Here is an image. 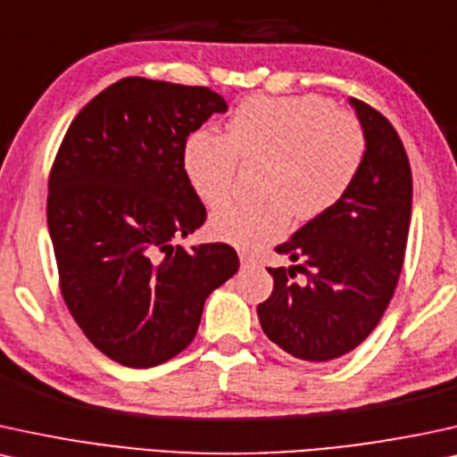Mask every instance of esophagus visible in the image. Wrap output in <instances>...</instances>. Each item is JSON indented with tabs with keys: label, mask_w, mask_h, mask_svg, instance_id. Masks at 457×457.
Returning <instances> with one entry per match:
<instances>
[{
	"label": "esophagus",
	"mask_w": 457,
	"mask_h": 457,
	"mask_svg": "<svg viewBox=\"0 0 457 457\" xmlns=\"http://www.w3.org/2000/svg\"><path fill=\"white\" fill-rule=\"evenodd\" d=\"M240 262H242V265H255L257 259H255V255H251V253L240 251Z\"/></svg>",
	"instance_id": "esophagus-1"
}]
</instances>
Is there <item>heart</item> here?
Segmentation results:
<instances>
[{
	"instance_id": "b5f03b06",
	"label": "heart",
	"mask_w": 457,
	"mask_h": 457,
	"mask_svg": "<svg viewBox=\"0 0 457 457\" xmlns=\"http://www.w3.org/2000/svg\"><path fill=\"white\" fill-rule=\"evenodd\" d=\"M367 158L356 115L316 95L251 96L234 109L225 135L195 130L181 149L189 187L206 206L232 192L238 160L263 164V202H228L211 215L215 238L257 248L287 234L291 219L310 221L345 198Z\"/></svg>"
}]
</instances>
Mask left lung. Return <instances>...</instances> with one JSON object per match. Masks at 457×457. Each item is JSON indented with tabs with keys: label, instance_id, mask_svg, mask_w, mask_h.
Segmentation results:
<instances>
[{
	"label": "left lung",
	"instance_id": "left-lung-1",
	"mask_svg": "<svg viewBox=\"0 0 457 457\" xmlns=\"http://www.w3.org/2000/svg\"><path fill=\"white\" fill-rule=\"evenodd\" d=\"M367 158L345 198L297 229L276 253L297 265L268 268L274 291L257 305L263 333L302 361L327 362L369 337L388 308L411 221V166L378 109L350 99ZM297 270L306 274L297 283Z\"/></svg>",
	"mask_w": 457,
	"mask_h": 457
}]
</instances>
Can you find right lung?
Listing matches in <instances>:
<instances>
[{
  "label": "right lung",
  "instance_id": "1",
  "mask_svg": "<svg viewBox=\"0 0 457 457\" xmlns=\"http://www.w3.org/2000/svg\"><path fill=\"white\" fill-rule=\"evenodd\" d=\"M228 103L204 86L124 78L75 115L48 179L69 312L96 350L147 369L186 350L206 297L238 271L223 242L175 246L206 221L181 166L189 132Z\"/></svg>",
  "mask_w": 457,
  "mask_h": 457
}]
</instances>
